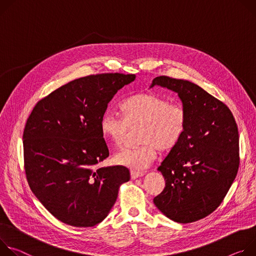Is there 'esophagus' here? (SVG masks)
<instances>
[{
    "instance_id": "34e87169",
    "label": "esophagus",
    "mask_w": 256,
    "mask_h": 256,
    "mask_svg": "<svg viewBox=\"0 0 256 256\" xmlns=\"http://www.w3.org/2000/svg\"><path fill=\"white\" fill-rule=\"evenodd\" d=\"M130 175H131V178L132 179H137L139 177H141L144 175V172H139V171H134V170H132V171L130 172Z\"/></svg>"
}]
</instances>
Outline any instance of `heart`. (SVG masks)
Here are the masks:
<instances>
[{
	"label": "heart",
	"instance_id": "heart-1",
	"mask_svg": "<svg viewBox=\"0 0 256 256\" xmlns=\"http://www.w3.org/2000/svg\"><path fill=\"white\" fill-rule=\"evenodd\" d=\"M122 118L106 112L102 117V135L117 146L122 148L129 129L139 127L140 144L126 148L116 154L117 164L132 170H144L156 158L158 150H172L182 139L187 112L180 102L152 92L128 96L119 106Z\"/></svg>",
	"mask_w": 256,
	"mask_h": 256
}]
</instances>
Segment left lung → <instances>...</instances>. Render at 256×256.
Listing matches in <instances>:
<instances>
[{"label": "left lung", "instance_id": "1", "mask_svg": "<svg viewBox=\"0 0 256 256\" xmlns=\"http://www.w3.org/2000/svg\"><path fill=\"white\" fill-rule=\"evenodd\" d=\"M154 85L179 94L187 125L158 168L166 186L154 202L168 218L189 224L216 210L234 182L240 162L238 127L230 108L198 85L168 76L156 77Z\"/></svg>", "mask_w": 256, "mask_h": 256}]
</instances>
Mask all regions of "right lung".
Segmentation results:
<instances>
[{
  "label": "right lung",
  "mask_w": 256,
  "mask_h": 256,
  "mask_svg": "<svg viewBox=\"0 0 256 256\" xmlns=\"http://www.w3.org/2000/svg\"><path fill=\"white\" fill-rule=\"evenodd\" d=\"M134 74L75 79L36 102L23 132L26 179L59 220L86 228L100 222L130 180L123 166L96 168L108 156L100 123L108 102Z\"/></svg>",
  "instance_id": "obj_1"
}]
</instances>
